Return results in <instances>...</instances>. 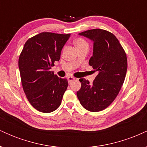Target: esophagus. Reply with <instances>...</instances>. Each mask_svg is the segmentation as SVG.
I'll use <instances>...</instances> for the list:
<instances>
[{"mask_svg": "<svg viewBox=\"0 0 147 147\" xmlns=\"http://www.w3.org/2000/svg\"><path fill=\"white\" fill-rule=\"evenodd\" d=\"M75 79H76V78H75V77H68V83H71L72 81L75 80Z\"/></svg>", "mask_w": 147, "mask_h": 147, "instance_id": "obj_1", "label": "esophagus"}]
</instances>
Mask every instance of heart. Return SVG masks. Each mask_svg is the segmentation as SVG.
<instances>
[{
  "instance_id": "1",
  "label": "heart",
  "mask_w": 147,
  "mask_h": 147,
  "mask_svg": "<svg viewBox=\"0 0 147 147\" xmlns=\"http://www.w3.org/2000/svg\"><path fill=\"white\" fill-rule=\"evenodd\" d=\"M75 45H76L77 48L81 49L83 48H88V43L86 41L85 39L82 37H79V38H77V39L75 41Z\"/></svg>"
}]
</instances>
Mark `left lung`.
Here are the masks:
<instances>
[{
    "label": "left lung",
    "mask_w": 147,
    "mask_h": 147,
    "mask_svg": "<svg viewBox=\"0 0 147 147\" xmlns=\"http://www.w3.org/2000/svg\"><path fill=\"white\" fill-rule=\"evenodd\" d=\"M79 34L93 42L89 65L98 74L92 84L79 79L82 86L77 95L84 109L98 112L111 105L124 84L127 70L126 52L116 36L109 31L93 29Z\"/></svg>",
    "instance_id": "obj_1"
}]
</instances>
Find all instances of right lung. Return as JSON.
Instances as JSON below:
<instances>
[{
	"mask_svg": "<svg viewBox=\"0 0 147 147\" xmlns=\"http://www.w3.org/2000/svg\"><path fill=\"white\" fill-rule=\"evenodd\" d=\"M70 36L38 34L25 42L19 56L23 90L30 104L40 112L48 113L57 110L68 86L67 79L58 77L50 69L59 61L62 48Z\"/></svg>",
	"mask_w": 147,
	"mask_h": 147,
	"instance_id": "add662e5",
	"label": "right lung"
}]
</instances>
